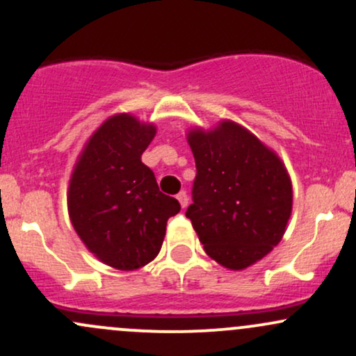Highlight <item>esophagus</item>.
<instances>
[{
    "mask_svg": "<svg viewBox=\"0 0 356 356\" xmlns=\"http://www.w3.org/2000/svg\"><path fill=\"white\" fill-rule=\"evenodd\" d=\"M177 201H179V204H181L182 207H186L187 204H189V197H187V192L186 191H181L177 194Z\"/></svg>",
    "mask_w": 356,
    "mask_h": 356,
    "instance_id": "34e87169",
    "label": "esophagus"
}]
</instances>
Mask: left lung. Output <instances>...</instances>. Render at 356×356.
Instances as JSON below:
<instances>
[{
    "label": "left lung",
    "mask_w": 356,
    "mask_h": 356,
    "mask_svg": "<svg viewBox=\"0 0 356 356\" xmlns=\"http://www.w3.org/2000/svg\"><path fill=\"white\" fill-rule=\"evenodd\" d=\"M195 159L186 216L212 259L244 269L283 238L293 189L283 162L259 138L226 120L211 132L192 130Z\"/></svg>",
    "instance_id": "8db88e82"
}]
</instances>
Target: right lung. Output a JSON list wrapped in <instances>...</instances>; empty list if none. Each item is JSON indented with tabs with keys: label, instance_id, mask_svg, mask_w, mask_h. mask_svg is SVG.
<instances>
[{
	"label": "right lung",
	"instance_id": "1",
	"mask_svg": "<svg viewBox=\"0 0 356 356\" xmlns=\"http://www.w3.org/2000/svg\"><path fill=\"white\" fill-rule=\"evenodd\" d=\"M154 136V125L129 113L110 117L85 145L68 189L76 234L100 261L122 271L159 254L167 220L181 211L142 162Z\"/></svg>",
	"mask_w": 356,
	"mask_h": 356
}]
</instances>
